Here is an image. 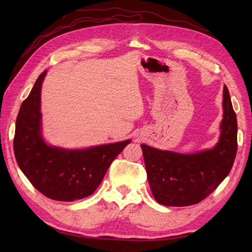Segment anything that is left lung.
I'll list each match as a JSON object with an SVG mask.
<instances>
[{
    "label": "left lung",
    "instance_id": "8db88e82",
    "mask_svg": "<svg viewBox=\"0 0 252 252\" xmlns=\"http://www.w3.org/2000/svg\"><path fill=\"white\" fill-rule=\"evenodd\" d=\"M224 119L216 147L194 155H181L142 144L151 192L165 206H190L200 203L229 174L238 150V123L229 91H223Z\"/></svg>",
    "mask_w": 252,
    "mask_h": 252
}]
</instances>
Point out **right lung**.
<instances>
[{
    "instance_id": "1",
    "label": "right lung",
    "mask_w": 252,
    "mask_h": 252,
    "mask_svg": "<svg viewBox=\"0 0 252 252\" xmlns=\"http://www.w3.org/2000/svg\"><path fill=\"white\" fill-rule=\"evenodd\" d=\"M44 71L22 103L16 122L13 150L32 186L51 200L72 202L91 195L110 164L130 140L82 150L50 147L41 135V87Z\"/></svg>"
}]
</instances>
